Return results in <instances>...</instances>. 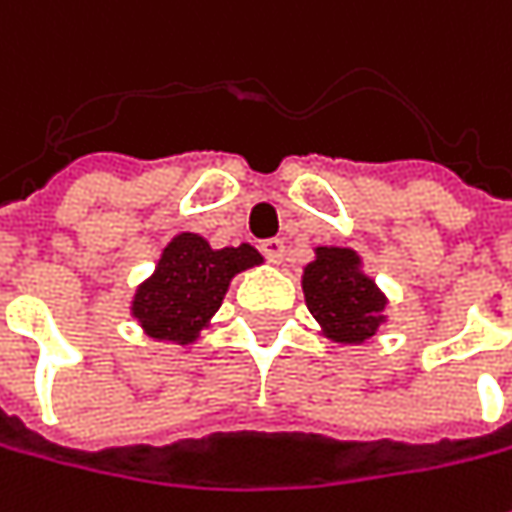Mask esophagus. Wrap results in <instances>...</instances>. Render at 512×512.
I'll return each mask as SVG.
<instances>
[{"instance_id": "obj_1", "label": "esophagus", "mask_w": 512, "mask_h": 512, "mask_svg": "<svg viewBox=\"0 0 512 512\" xmlns=\"http://www.w3.org/2000/svg\"><path fill=\"white\" fill-rule=\"evenodd\" d=\"M260 252L266 255L269 263H283V257H286V243L280 238H269L260 243Z\"/></svg>"}]
</instances>
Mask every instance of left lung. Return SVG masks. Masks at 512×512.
Listing matches in <instances>:
<instances>
[{"instance_id":"obj_1","label":"left lung","mask_w":512,"mask_h":512,"mask_svg":"<svg viewBox=\"0 0 512 512\" xmlns=\"http://www.w3.org/2000/svg\"><path fill=\"white\" fill-rule=\"evenodd\" d=\"M303 294L323 337L340 345H362L388 323V297L362 269L348 246H314L303 266Z\"/></svg>"}]
</instances>
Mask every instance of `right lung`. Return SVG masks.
<instances>
[{"instance_id":"add662e5","label":"right lung","mask_w":512,"mask_h":512,"mask_svg":"<svg viewBox=\"0 0 512 512\" xmlns=\"http://www.w3.org/2000/svg\"><path fill=\"white\" fill-rule=\"evenodd\" d=\"M263 263L255 246L212 249L195 232L169 240L155 263V272L138 283L130 314L144 334L158 343L192 345L212 326L232 277Z\"/></svg>"}]
</instances>
